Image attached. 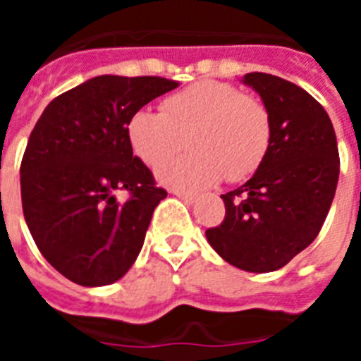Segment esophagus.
<instances>
[{"label":"esophagus","mask_w":361,"mask_h":361,"mask_svg":"<svg viewBox=\"0 0 361 361\" xmlns=\"http://www.w3.org/2000/svg\"><path fill=\"white\" fill-rule=\"evenodd\" d=\"M173 193L178 197V199L184 200L186 204H193L197 200L195 193H186V191H173Z\"/></svg>","instance_id":"34e87169"}]
</instances>
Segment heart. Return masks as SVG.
<instances>
[{
	"label": "heart",
	"mask_w": 361,
	"mask_h": 361,
	"mask_svg": "<svg viewBox=\"0 0 361 361\" xmlns=\"http://www.w3.org/2000/svg\"><path fill=\"white\" fill-rule=\"evenodd\" d=\"M162 114L137 110L126 126L133 153L149 168L182 149L194 152L159 168L157 177L175 190L240 183L260 168L271 146L273 124L266 104L215 79L191 82L162 101Z\"/></svg>",
	"instance_id": "1"
}]
</instances>
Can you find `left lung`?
Wrapping results in <instances>:
<instances>
[{"label": "left lung", "mask_w": 361, "mask_h": 361, "mask_svg": "<svg viewBox=\"0 0 361 361\" xmlns=\"http://www.w3.org/2000/svg\"><path fill=\"white\" fill-rule=\"evenodd\" d=\"M242 81L262 97L273 124L271 146L253 177L220 195L226 216L206 238L226 262L250 273L283 267L320 233L340 175L327 111L304 88L271 73Z\"/></svg>", "instance_id": "8db88e82"}]
</instances>
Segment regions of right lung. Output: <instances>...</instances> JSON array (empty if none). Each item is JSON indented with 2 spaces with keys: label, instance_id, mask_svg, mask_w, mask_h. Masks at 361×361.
<instances>
[{
  "label": "right lung",
  "instance_id": "obj_1",
  "mask_svg": "<svg viewBox=\"0 0 361 361\" xmlns=\"http://www.w3.org/2000/svg\"><path fill=\"white\" fill-rule=\"evenodd\" d=\"M177 86L153 75H97L57 95L32 130L19 168L23 215L41 255L72 282L108 286L135 262L168 193L133 155L126 126ZM117 190L129 199L117 201Z\"/></svg>",
  "mask_w": 361,
  "mask_h": 361
}]
</instances>
